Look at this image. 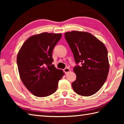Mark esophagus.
<instances>
[{
	"instance_id": "1",
	"label": "esophagus",
	"mask_w": 124,
	"mask_h": 124,
	"mask_svg": "<svg viewBox=\"0 0 124 124\" xmlns=\"http://www.w3.org/2000/svg\"><path fill=\"white\" fill-rule=\"evenodd\" d=\"M70 71V69H69V68H66L64 69V72L65 73H68V72H69Z\"/></svg>"
}]
</instances>
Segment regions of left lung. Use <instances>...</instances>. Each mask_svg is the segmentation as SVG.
Segmentation results:
<instances>
[{"label": "left lung", "mask_w": 124, "mask_h": 124, "mask_svg": "<svg viewBox=\"0 0 124 124\" xmlns=\"http://www.w3.org/2000/svg\"><path fill=\"white\" fill-rule=\"evenodd\" d=\"M64 37L77 64L73 68L77 77L72 83L73 89L81 96L95 94L103 85L109 73L106 46L88 32L72 31L65 33Z\"/></svg>", "instance_id": "8db88e82"}]
</instances>
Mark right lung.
Instances as JSON below:
<instances>
[{
  "label": "right lung",
  "instance_id": "obj_1",
  "mask_svg": "<svg viewBox=\"0 0 124 124\" xmlns=\"http://www.w3.org/2000/svg\"><path fill=\"white\" fill-rule=\"evenodd\" d=\"M62 34L43 32L29 38L18 53L20 77L29 91L38 97H46L57 90L64 75L53 64L52 52Z\"/></svg>",
  "mask_w": 124,
  "mask_h": 124
}]
</instances>
